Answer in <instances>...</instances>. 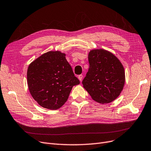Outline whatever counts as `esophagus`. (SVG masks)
Segmentation results:
<instances>
[{
	"instance_id": "34e87169",
	"label": "esophagus",
	"mask_w": 151,
	"mask_h": 151,
	"mask_svg": "<svg viewBox=\"0 0 151 151\" xmlns=\"http://www.w3.org/2000/svg\"><path fill=\"white\" fill-rule=\"evenodd\" d=\"M78 78L79 80H80V81H81L82 78H83V75H78Z\"/></svg>"
}]
</instances>
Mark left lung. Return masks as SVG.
Wrapping results in <instances>:
<instances>
[{
  "label": "left lung",
  "instance_id": "1",
  "mask_svg": "<svg viewBox=\"0 0 151 151\" xmlns=\"http://www.w3.org/2000/svg\"><path fill=\"white\" fill-rule=\"evenodd\" d=\"M89 69L82 81L92 99L108 104L116 99L125 83L124 68L115 55L104 50H93L88 54Z\"/></svg>",
  "mask_w": 151,
  "mask_h": 151
}]
</instances>
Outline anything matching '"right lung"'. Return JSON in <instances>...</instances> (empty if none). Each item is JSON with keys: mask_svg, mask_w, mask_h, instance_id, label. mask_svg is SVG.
Wrapping results in <instances>:
<instances>
[{"mask_svg": "<svg viewBox=\"0 0 151 151\" xmlns=\"http://www.w3.org/2000/svg\"><path fill=\"white\" fill-rule=\"evenodd\" d=\"M65 56L60 51H49L28 67L29 90L32 98L44 108H60L68 99L73 86L80 84Z\"/></svg>", "mask_w": 151, "mask_h": 151, "instance_id": "right-lung-1", "label": "right lung"}]
</instances>
